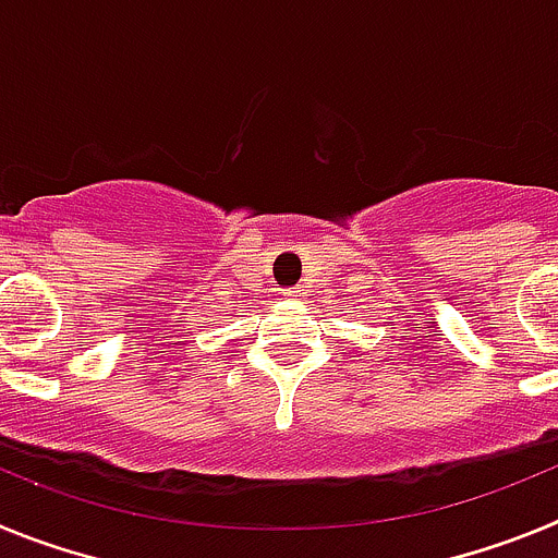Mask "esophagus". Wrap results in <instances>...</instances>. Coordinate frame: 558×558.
Listing matches in <instances>:
<instances>
[{"instance_id":"1","label":"esophagus","mask_w":558,"mask_h":558,"mask_svg":"<svg viewBox=\"0 0 558 558\" xmlns=\"http://www.w3.org/2000/svg\"><path fill=\"white\" fill-rule=\"evenodd\" d=\"M282 295L290 302V299H299V295H302V290H299V288H284Z\"/></svg>"}]
</instances>
